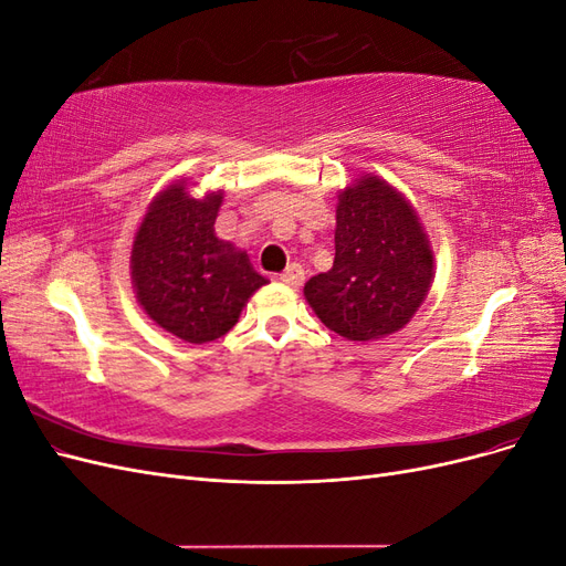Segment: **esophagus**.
<instances>
[{
  "label": "esophagus",
  "instance_id": "1",
  "mask_svg": "<svg viewBox=\"0 0 566 566\" xmlns=\"http://www.w3.org/2000/svg\"><path fill=\"white\" fill-rule=\"evenodd\" d=\"M281 281L290 287H300L304 283V269L300 264H290L283 273H281Z\"/></svg>",
  "mask_w": 566,
  "mask_h": 566
}]
</instances>
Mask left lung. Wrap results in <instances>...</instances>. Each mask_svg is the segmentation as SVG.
<instances>
[{"label": "left lung", "mask_w": 566, "mask_h": 566, "mask_svg": "<svg viewBox=\"0 0 566 566\" xmlns=\"http://www.w3.org/2000/svg\"><path fill=\"white\" fill-rule=\"evenodd\" d=\"M434 281V250L410 200L378 175L345 186L335 208V262L304 285L325 328L352 342L399 333Z\"/></svg>", "instance_id": "8db88e82"}]
</instances>
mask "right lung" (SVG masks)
I'll return each mask as SVG.
<instances>
[{
  "label": "right lung",
  "mask_w": 566,
  "mask_h": 566,
  "mask_svg": "<svg viewBox=\"0 0 566 566\" xmlns=\"http://www.w3.org/2000/svg\"><path fill=\"white\" fill-rule=\"evenodd\" d=\"M177 179L150 200L134 233L129 271L136 302L175 337L205 345L227 335L269 281L245 250L214 233L224 191L193 198Z\"/></svg>",
  "instance_id": "obj_1"
}]
</instances>
